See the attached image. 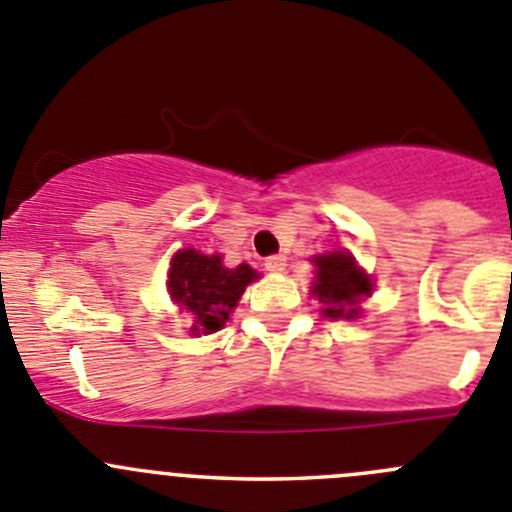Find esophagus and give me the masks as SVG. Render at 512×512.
<instances>
[{"label": "esophagus", "mask_w": 512, "mask_h": 512, "mask_svg": "<svg viewBox=\"0 0 512 512\" xmlns=\"http://www.w3.org/2000/svg\"><path fill=\"white\" fill-rule=\"evenodd\" d=\"M285 262H288V260H285V255H270L265 260V267L270 272H283L285 270Z\"/></svg>", "instance_id": "obj_1"}]
</instances>
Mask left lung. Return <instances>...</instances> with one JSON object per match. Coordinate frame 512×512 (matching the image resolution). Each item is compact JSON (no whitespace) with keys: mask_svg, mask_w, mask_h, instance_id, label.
Returning <instances> with one entry per match:
<instances>
[{"mask_svg":"<svg viewBox=\"0 0 512 512\" xmlns=\"http://www.w3.org/2000/svg\"><path fill=\"white\" fill-rule=\"evenodd\" d=\"M313 295L323 305L328 318H353L358 315V300L371 295V278L358 270L356 260L346 252L315 257Z\"/></svg>","mask_w":512,"mask_h":512,"instance_id":"left-lung-1","label":"left lung"}]
</instances>
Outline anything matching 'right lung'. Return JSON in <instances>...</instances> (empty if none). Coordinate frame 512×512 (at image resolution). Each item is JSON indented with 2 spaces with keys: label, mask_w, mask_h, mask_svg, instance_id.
<instances>
[{
  "label": "right lung",
  "mask_w": 512,
  "mask_h": 512,
  "mask_svg": "<svg viewBox=\"0 0 512 512\" xmlns=\"http://www.w3.org/2000/svg\"><path fill=\"white\" fill-rule=\"evenodd\" d=\"M257 278L250 265L224 267L219 255L181 250L171 260L169 293L191 315V333H214L229 321L247 285Z\"/></svg>",
  "instance_id": "obj_1"
}]
</instances>
